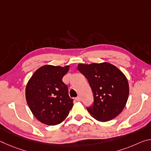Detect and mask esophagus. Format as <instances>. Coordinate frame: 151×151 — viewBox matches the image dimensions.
I'll return each instance as SVG.
<instances>
[{
  "mask_svg": "<svg viewBox=\"0 0 151 151\" xmlns=\"http://www.w3.org/2000/svg\"><path fill=\"white\" fill-rule=\"evenodd\" d=\"M75 100H76V101H81V99L80 96H77V97H76V98L75 99Z\"/></svg>",
  "mask_w": 151,
  "mask_h": 151,
  "instance_id": "esophagus-1",
  "label": "esophagus"
}]
</instances>
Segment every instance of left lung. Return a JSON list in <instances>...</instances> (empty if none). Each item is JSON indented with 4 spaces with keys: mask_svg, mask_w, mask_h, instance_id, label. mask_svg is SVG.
Wrapping results in <instances>:
<instances>
[{
    "mask_svg": "<svg viewBox=\"0 0 151 151\" xmlns=\"http://www.w3.org/2000/svg\"><path fill=\"white\" fill-rule=\"evenodd\" d=\"M78 70L88 80L93 93V104L86 108L91 115L101 122L118 116L126 105L129 94L124 74L108 63L80 64Z\"/></svg>",
    "mask_w": 151,
    "mask_h": 151,
    "instance_id": "1",
    "label": "left lung"
}]
</instances>
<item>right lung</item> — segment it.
Instances as JSON below:
<instances>
[{"instance_id":"add662e5","label":"right lung","mask_w":151,"mask_h":151,"mask_svg":"<svg viewBox=\"0 0 151 151\" xmlns=\"http://www.w3.org/2000/svg\"><path fill=\"white\" fill-rule=\"evenodd\" d=\"M69 66L45 65L35 71L26 87V99L34 116L47 125L60 124L73 108V99L63 78Z\"/></svg>"}]
</instances>
